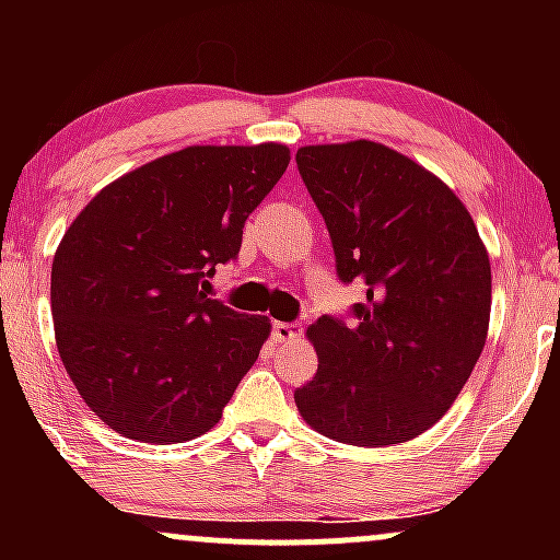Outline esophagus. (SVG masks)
<instances>
[{
    "instance_id": "34e87169",
    "label": "esophagus",
    "mask_w": 560,
    "mask_h": 560,
    "mask_svg": "<svg viewBox=\"0 0 560 560\" xmlns=\"http://www.w3.org/2000/svg\"><path fill=\"white\" fill-rule=\"evenodd\" d=\"M300 324H287V320H273V339L276 342H294L300 339Z\"/></svg>"
}]
</instances>
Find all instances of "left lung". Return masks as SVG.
<instances>
[{"label":"left lung","mask_w":560,"mask_h":560,"mask_svg":"<svg viewBox=\"0 0 560 560\" xmlns=\"http://www.w3.org/2000/svg\"><path fill=\"white\" fill-rule=\"evenodd\" d=\"M342 284H361L352 324L307 329L318 371L294 392L329 440L384 447L445 416L471 376L492 305L490 258L471 215L440 178L376 141L298 150Z\"/></svg>","instance_id":"8db88e82"}]
</instances>
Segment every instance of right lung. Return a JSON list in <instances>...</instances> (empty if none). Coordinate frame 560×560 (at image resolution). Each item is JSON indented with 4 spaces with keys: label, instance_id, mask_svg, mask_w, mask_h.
<instances>
[{
    "label": "right lung",
    "instance_id": "obj_1",
    "mask_svg": "<svg viewBox=\"0 0 560 560\" xmlns=\"http://www.w3.org/2000/svg\"><path fill=\"white\" fill-rule=\"evenodd\" d=\"M284 144L186 147L96 195L52 262L57 350L115 432L173 445L221 421L271 334L202 292L236 260L249 213L284 176Z\"/></svg>",
    "mask_w": 560,
    "mask_h": 560
}]
</instances>
